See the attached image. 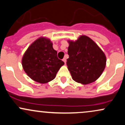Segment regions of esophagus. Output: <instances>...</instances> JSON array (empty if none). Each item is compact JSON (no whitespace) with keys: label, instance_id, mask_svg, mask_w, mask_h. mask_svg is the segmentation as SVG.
I'll list each match as a JSON object with an SVG mask.
<instances>
[{"label":"esophagus","instance_id":"1","mask_svg":"<svg viewBox=\"0 0 125 125\" xmlns=\"http://www.w3.org/2000/svg\"><path fill=\"white\" fill-rule=\"evenodd\" d=\"M62 61L64 62V63H66V58H63V59Z\"/></svg>","mask_w":125,"mask_h":125}]
</instances>
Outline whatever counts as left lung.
I'll use <instances>...</instances> for the list:
<instances>
[{
    "mask_svg": "<svg viewBox=\"0 0 125 125\" xmlns=\"http://www.w3.org/2000/svg\"><path fill=\"white\" fill-rule=\"evenodd\" d=\"M67 69L76 82L86 84L99 77L106 66V56L99 47L86 36L69 41Z\"/></svg>",
    "mask_w": 125,
    "mask_h": 125,
    "instance_id": "1",
    "label": "left lung"
}]
</instances>
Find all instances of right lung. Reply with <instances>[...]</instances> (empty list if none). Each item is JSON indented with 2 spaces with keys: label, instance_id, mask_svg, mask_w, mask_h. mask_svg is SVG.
I'll list each match as a JSON object with an SVG mask.
<instances>
[{
  "label": "right lung",
  "instance_id": "add662e5",
  "mask_svg": "<svg viewBox=\"0 0 125 125\" xmlns=\"http://www.w3.org/2000/svg\"><path fill=\"white\" fill-rule=\"evenodd\" d=\"M24 71L31 79L45 83L54 79L64 62L57 56L48 39H37L29 47L22 58Z\"/></svg>",
  "mask_w": 125,
  "mask_h": 125
}]
</instances>
